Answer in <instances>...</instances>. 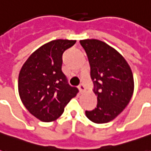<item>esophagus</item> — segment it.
<instances>
[{
	"label": "esophagus",
	"mask_w": 151,
	"mask_h": 151,
	"mask_svg": "<svg viewBox=\"0 0 151 151\" xmlns=\"http://www.w3.org/2000/svg\"><path fill=\"white\" fill-rule=\"evenodd\" d=\"M78 89H79V91H80V93H83V92H84L86 91L85 86L82 85V84H81V85L79 86Z\"/></svg>",
	"instance_id": "1"
}]
</instances>
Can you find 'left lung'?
<instances>
[{"label": "left lung", "instance_id": "left-lung-1", "mask_svg": "<svg viewBox=\"0 0 151 151\" xmlns=\"http://www.w3.org/2000/svg\"><path fill=\"white\" fill-rule=\"evenodd\" d=\"M91 65L95 83L97 107L86 111L89 120L96 124L114 120L129 104L134 91L132 69L119 52L101 40H80Z\"/></svg>", "mask_w": 151, "mask_h": 151}]
</instances>
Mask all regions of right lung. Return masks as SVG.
<instances>
[{"instance_id":"add662e5","label":"right lung","mask_w":151,"mask_h":151,"mask_svg":"<svg viewBox=\"0 0 151 151\" xmlns=\"http://www.w3.org/2000/svg\"><path fill=\"white\" fill-rule=\"evenodd\" d=\"M76 40H56L43 44L25 61L18 75V93L28 111L43 122L59 118L78 91L62 72V55Z\"/></svg>"}]
</instances>
